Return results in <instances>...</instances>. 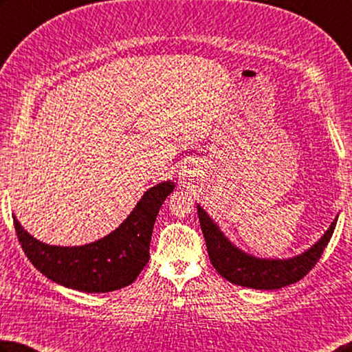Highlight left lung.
<instances>
[{
  "instance_id": "8db88e82",
  "label": "left lung",
  "mask_w": 352,
  "mask_h": 352,
  "mask_svg": "<svg viewBox=\"0 0 352 352\" xmlns=\"http://www.w3.org/2000/svg\"><path fill=\"white\" fill-rule=\"evenodd\" d=\"M197 214L206 240L210 263L217 272L234 285L261 291L280 289L303 278L322 257L323 249L329 243L338 219L337 215L320 240L296 257L258 258L235 246L200 204H197Z\"/></svg>"
}]
</instances>
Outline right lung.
Wrapping results in <instances>:
<instances>
[{
    "label": "right lung",
    "instance_id": "1",
    "mask_svg": "<svg viewBox=\"0 0 352 352\" xmlns=\"http://www.w3.org/2000/svg\"><path fill=\"white\" fill-rule=\"evenodd\" d=\"M175 184L149 188L121 225L106 237L82 246H54L32 237L14 215L28 258L49 280L82 292H111L135 282L149 261V245L162 204Z\"/></svg>",
    "mask_w": 352,
    "mask_h": 352
}]
</instances>
